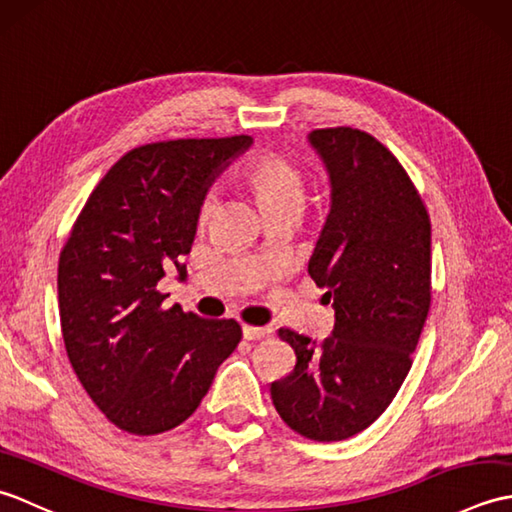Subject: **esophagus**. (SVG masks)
I'll return each instance as SVG.
<instances>
[{"label":"esophagus","mask_w":512,"mask_h":512,"mask_svg":"<svg viewBox=\"0 0 512 512\" xmlns=\"http://www.w3.org/2000/svg\"><path fill=\"white\" fill-rule=\"evenodd\" d=\"M242 334L246 341H257V339H264V336L270 334V328H257V325H244Z\"/></svg>","instance_id":"34e87169"}]
</instances>
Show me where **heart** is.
<instances>
[{
    "label": "heart",
    "mask_w": 512,
    "mask_h": 512,
    "mask_svg": "<svg viewBox=\"0 0 512 512\" xmlns=\"http://www.w3.org/2000/svg\"><path fill=\"white\" fill-rule=\"evenodd\" d=\"M237 180L253 195L264 217L281 213L295 217L308 198L306 171L275 154H259L246 160L237 171ZM213 209L215 202L204 200L200 206V222L209 220Z\"/></svg>",
    "instance_id": "b5f03b06"
}]
</instances>
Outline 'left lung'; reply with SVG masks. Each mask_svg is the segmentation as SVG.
Segmentation results:
<instances>
[{"mask_svg":"<svg viewBox=\"0 0 512 512\" xmlns=\"http://www.w3.org/2000/svg\"><path fill=\"white\" fill-rule=\"evenodd\" d=\"M332 209L308 264L334 308L328 339L281 328L295 369L270 385L290 429L317 442L367 429L411 369L431 306V222L391 151L361 129H314Z\"/></svg>","mask_w":512,"mask_h":512,"instance_id":"8db88e82","label":"left lung"}]
</instances>
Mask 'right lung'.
I'll list each match as a JSON object with an SVG mask.
<instances>
[{"label": "right lung", "instance_id": "1", "mask_svg": "<svg viewBox=\"0 0 512 512\" xmlns=\"http://www.w3.org/2000/svg\"><path fill=\"white\" fill-rule=\"evenodd\" d=\"M250 136L136 147L105 173L59 257L65 352L94 405L118 429L156 436L187 420L233 354L235 319L165 308L169 268L187 277L200 206Z\"/></svg>", "mask_w": 512, "mask_h": 512}]
</instances>
